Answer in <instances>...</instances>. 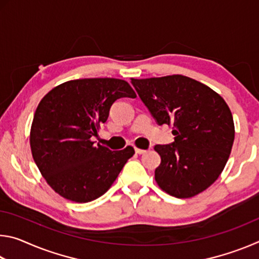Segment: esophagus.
<instances>
[{
    "mask_svg": "<svg viewBox=\"0 0 259 259\" xmlns=\"http://www.w3.org/2000/svg\"><path fill=\"white\" fill-rule=\"evenodd\" d=\"M135 152L137 153V154H144V153L146 152V150H142V148H135Z\"/></svg>",
    "mask_w": 259,
    "mask_h": 259,
    "instance_id": "34e87169",
    "label": "esophagus"
}]
</instances>
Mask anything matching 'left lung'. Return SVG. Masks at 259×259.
Instances as JSON below:
<instances>
[{
    "label": "left lung",
    "instance_id": "obj_1",
    "mask_svg": "<svg viewBox=\"0 0 259 259\" xmlns=\"http://www.w3.org/2000/svg\"><path fill=\"white\" fill-rule=\"evenodd\" d=\"M131 83L156 123L172 126L174 142L154 146L161 156L157 185L178 199L207 190L222 174L234 142L233 116L225 100L183 75L131 78Z\"/></svg>",
    "mask_w": 259,
    "mask_h": 259
}]
</instances>
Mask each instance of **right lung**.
Instances as JSON below:
<instances>
[{
	"instance_id": "1",
	"label": "right lung",
	"mask_w": 259,
	"mask_h": 259,
	"mask_svg": "<svg viewBox=\"0 0 259 259\" xmlns=\"http://www.w3.org/2000/svg\"><path fill=\"white\" fill-rule=\"evenodd\" d=\"M136 98L128 82L119 78H81L48 93L35 111L30 150L52 190L74 202L102 196L119 176L135 150L95 145L91 137L119 98Z\"/></svg>"
}]
</instances>
